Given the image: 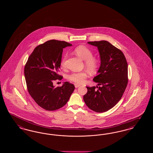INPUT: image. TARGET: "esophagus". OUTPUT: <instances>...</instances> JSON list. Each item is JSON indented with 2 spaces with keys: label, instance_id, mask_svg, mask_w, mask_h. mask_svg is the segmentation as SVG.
Listing matches in <instances>:
<instances>
[{
  "label": "esophagus",
  "instance_id": "obj_1",
  "mask_svg": "<svg viewBox=\"0 0 153 153\" xmlns=\"http://www.w3.org/2000/svg\"><path fill=\"white\" fill-rule=\"evenodd\" d=\"M74 86H75L76 88H77L79 87L80 86V84H74Z\"/></svg>",
  "mask_w": 153,
  "mask_h": 153
}]
</instances>
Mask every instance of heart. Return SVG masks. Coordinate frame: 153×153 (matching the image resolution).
Instances as JSON below:
<instances>
[{
    "label": "heart",
    "mask_w": 153,
    "mask_h": 153,
    "mask_svg": "<svg viewBox=\"0 0 153 153\" xmlns=\"http://www.w3.org/2000/svg\"><path fill=\"white\" fill-rule=\"evenodd\" d=\"M80 58L85 60V65L88 69L91 72H95L99 66V60L93 56V53L88 48L84 46H79L76 48L74 50ZM68 55L65 54L61 62V65L64 68L66 66V61ZM88 76L86 71H82L78 72H73L68 76V79L77 84L83 83Z\"/></svg>",
    "instance_id": "heart-1"
}]
</instances>
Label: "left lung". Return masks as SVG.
I'll use <instances>...</instances> for the list:
<instances>
[{"label": "left lung", "instance_id": "left-lung-1", "mask_svg": "<svg viewBox=\"0 0 153 153\" xmlns=\"http://www.w3.org/2000/svg\"><path fill=\"white\" fill-rule=\"evenodd\" d=\"M97 47L101 60L96 87H88L84 101L89 108L104 112L113 108L122 98L128 84V65L123 52L106 41L88 42Z\"/></svg>", "mask_w": 153, "mask_h": 153}]
</instances>
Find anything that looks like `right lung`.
Instances as JSON below:
<instances>
[{
	"label": "right lung",
	"instance_id": "1",
	"mask_svg": "<svg viewBox=\"0 0 153 153\" xmlns=\"http://www.w3.org/2000/svg\"><path fill=\"white\" fill-rule=\"evenodd\" d=\"M72 44L49 40L37 46L25 66L24 73L28 92L36 104L47 111L64 106L74 90V85L65 82L54 87L53 81L62 77L58 72L63 49Z\"/></svg>",
	"mask_w": 153,
	"mask_h": 153
}]
</instances>
